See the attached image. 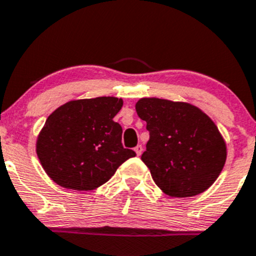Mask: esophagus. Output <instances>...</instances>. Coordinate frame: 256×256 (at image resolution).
I'll return each mask as SVG.
<instances>
[{
  "label": "esophagus",
  "instance_id": "esophagus-1",
  "mask_svg": "<svg viewBox=\"0 0 256 256\" xmlns=\"http://www.w3.org/2000/svg\"><path fill=\"white\" fill-rule=\"evenodd\" d=\"M134 150H135V152H136V154H138V155H142V150H144V149H142V145H138V146H136Z\"/></svg>",
  "mask_w": 256,
  "mask_h": 256
}]
</instances>
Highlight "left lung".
<instances>
[{
  "mask_svg": "<svg viewBox=\"0 0 256 256\" xmlns=\"http://www.w3.org/2000/svg\"><path fill=\"white\" fill-rule=\"evenodd\" d=\"M150 139L142 160L155 184L170 197L208 190L226 162V144L214 121L186 102L142 98L135 106Z\"/></svg>",
  "mask_w": 256,
  "mask_h": 256,
  "instance_id": "left-lung-1",
  "label": "left lung"
}]
</instances>
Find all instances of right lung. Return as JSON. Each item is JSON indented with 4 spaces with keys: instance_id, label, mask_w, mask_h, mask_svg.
I'll list each match as a JSON object with an SVG mask.
<instances>
[{
    "instance_id": "1",
    "label": "right lung",
    "mask_w": 256,
    "mask_h": 256,
    "mask_svg": "<svg viewBox=\"0 0 256 256\" xmlns=\"http://www.w3.org/2000/svg\"><path fill=\"white\" fill-rule=\"evenodd\" d=\"M122 104L116 97L76 100L48 117L38 136L36 154L56 184L96 190L135 156L134 150L122 146V128L114 121Z\"/></svg>"
}]
</instances>
